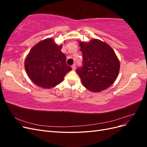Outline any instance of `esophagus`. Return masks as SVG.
Segmentation results:
<instances>
[{"label": "esophagus", "instance_id": "34e87169", "mask_svg": "<svg viewBox=\"0 0 147 147\" xmlns=\"http://www.w3.org/2000/svg\"><path fill=\"white\" fill-rule=\"evenodd\" d=\"M72 68L73 70H75V68H76V65H75V64H73V65H72Z\"/></svg>", "mask_w": 147, "mask_h": 147}]
</instances>
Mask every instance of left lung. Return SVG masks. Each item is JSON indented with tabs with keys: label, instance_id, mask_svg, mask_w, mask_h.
I'll use <instances>...</instances> for the list:
<instances>
[{
	"label": "left lung",
	"instance_id": "8db88e82",
	"mask_svg": "<svg viewBox=\"0 0 147 147\" xmlns=\"http://www.w3.org/2000/svg\"><path fill=\"white\" fill-rule=\"evenodd\" d=\"M83 55V66L77 73L83 85L93 92L109 88L118 77L120 64L115 51L109 45L98 39L89 42H80Z\"/></svg>",
	"mask_w": 147,
	"mask_h": 147
}]
</instances>
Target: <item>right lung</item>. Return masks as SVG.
Segmentation results:
<instances>
[{
    "mask_svg": "<svg viewBox=\"0 0 147 147\" xmlns=\"http://www.w3.org/2000/svg\"><path fill=\"white\" fill-rule=\"evenodd\" d=\"M53 38H46L34 45L25 59L24 67L28 77L36 85L51 88L63 81L72 70L66 64V57Z\"/></svg>",
    "mask_w": 147,
    "mask_h": 147,
    "instance_id": "right-lung-1",
    "label": "right lung"
}]
</instances>
